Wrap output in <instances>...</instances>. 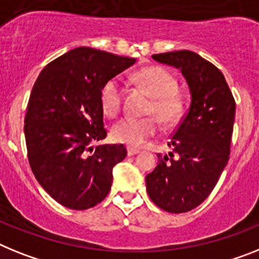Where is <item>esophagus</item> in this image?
<instances>
[{"label":"esophagus","mask_w":259,"mask_h":259,"mask_svg":"<svg viewBox=\"0 0 259 259\" xmlns=\"http://www.w3.org/2000/svg\"><path fill=\"white\" fill-rule=\"evenodd\" d=\"M127 153H128V156H135V154L140 153V151H139V149H136V148L128 147L127 148Z\"/></svg>","instance_id":"obj_1"}]
</instances>
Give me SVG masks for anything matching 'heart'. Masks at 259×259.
Returning <instances> with one entry per match:
<instances>
[{
    "instance_id": "heart-1",
    "label": "heart",
    "mask_w": 259,
    "mask_h": 259,
    "mask_svg": "<svg viewBox=\"0 0 259 259\" xmlns=\"http://www.w3.org/2000/svg\"><path fill=\"white\" fill-rule=\"evenodd\" d=\"M136 81L148 96L152 97L147 114L156 116L165 127H171L182 118L185 105L178 94L177 79L160 66H148L136 73ZM101 107L108 116H116L121 108V88L118 78H110L101 89ZM125 118L112 127L111 136L115 141L130 147H141L157 132V119Z\"/></svg>"
}]
</instances>
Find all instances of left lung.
Segmentation results:
<instances>
[{"instance_id": "8db88e82", "label": "left lung", "mask_w": 259, "mask_h": 259, "mask_svg": "<svg viewBox=\"0 0 259 259\" xmlns=\"http://www.w3.org/2000/svg\"><path fill=\"white\" fill-rule=\"evenodd\" d=\"M152 57L180 69L191 93L189 111L167 143L171 152L157 154L156 169L145 177L152 202L182 213L204 202L228 163L236 102L223 73L195 52Z\"/></svg>"}]
</instances>
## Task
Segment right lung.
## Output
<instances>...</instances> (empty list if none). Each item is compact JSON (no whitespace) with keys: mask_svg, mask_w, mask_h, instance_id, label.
Here are the masks:
<instances>
[{"mask_svg":"<svg viewBox=\"0 0 259 259\" xmlns=\"http://www.w3.org/2000/svg\"><path fill=\"white\" fill-rule=\"evenodd\" d=\"M136 59L78 47L44 66L28 99L24 138L31 170L48 194L70 209L107 196L123 144L97 145L107 136L101 89Z\"/></svg>","mask_w":259,"mask_h":259,"instance_id":"obj_1","label":"right lung"}]
</instances>
